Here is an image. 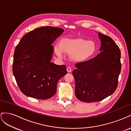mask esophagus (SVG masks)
I'll list each match as a JSON object with an SVG mask.
<instances>
[{"label":"esophagus","mask_w":131,"mask_h":131,"mask_svg":"<svg viewBox=\"0 0 131 131\" xmlns=\"http://www.w3.org/2000/svg\"><path fill=\"white\" fill-rule=\"evenodd\" d=\"M67 72L70 73V72H72V68H71L70 67H67Z\"/></svg>","instance_id":"34e87169"}]
</instances>
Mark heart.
I'll use <instances>...</instances> for the list:
<instances>
[{
  "instance_id": "heart-1",
  "label": "heart",
  "mask_w": 131,
  "mask_h": 131,
  "mask_svg": "<svg viewBox=\"0 0 131 131\" xmlns=\"http://www.w3.org/2000/svg\"><path fill=\"white\" fill-rule=\"evenodd\" d=\"M57 57L62 59L63 54L70 55L71 60L74 62H82L92 57L96 52V45L91 40L82 38L63 39L59 45L54 47Z\"/></svg>"
}]
</instances>
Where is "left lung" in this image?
<instances>
[{"instance_id":"obj_1","label":"left lung","mask_w":131,"mask_h":131,"mask_svg":"<svg viewBox=\"0 0 131 131\" xmlns=\"http://www.w3.org/2000/svg\"><path fill=\"white\" fill-rule=\"evenodd\" d=\"M101 52L75 64L73 75L76 97L84 102L101 101L115 91L121 72V51L112 38L98 33Z\"/></svg>"}]
</instances>
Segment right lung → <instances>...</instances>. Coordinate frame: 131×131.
Here are the masks:
<instances>
[{
  "instance_id": "right-lung-1",
  "label": "right lung",
  "mask_w": 131,
  "mask_h": 131,
  "mask_svg": "<svg viewBox=\"0 0 131 131\" xmlns=\"http://www.w3.org/2000/svg\"><path fill=\"white\" fill-rule=\"evenodd\" d=\"M64 30L50 26L26 34L16 47L13 71L21 92L28 97L46 100L56 92L58 80L67 74L66 66L51 62L52 43Z\"/></svg>"
}]
</instances>
